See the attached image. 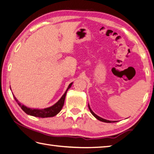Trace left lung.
I'll return each mask as SVG.
<instances>
[{
	"label": "left lung",
	"mask_w": 154,
	"mask_h": 154,
	"mask_svg": "<svg viewBox=\"0 0 154 154\" xmlns=\"http://www.w3.org/2000/svg\"><path fill=\"white\" fill-rule=\"evenodd\" d=\"M88 108H89V109H90V112L92 113V114L97 119V120H98L101 121V122H106V123H112V122H116V121H110V120H106V119H103V118H101V117H100V116H97L96 114H94V112L92 110V109H91L89 104H88Z\"/></svg>",
	"instance_id": "1"
}]
</instances>
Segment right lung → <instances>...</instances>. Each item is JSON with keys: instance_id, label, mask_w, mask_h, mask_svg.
Listing matches in <instances>:
<instances>
[{"instance_id": "right-lung-1", "label": "right lung", "mask_w": 154, "mask_h": 154, "mask_svg": "<svg viewBox=\"0 0 154 154\" xmlns=\"http://www.w3.org/2000/svg\"><path fill=\"white\" fill-rule=\"evenodd\" d=\"M72 84L73 82H72L69 84L68 88L66 90V92L63 94V96L61 97L60 99L58 101L55 103V104L51 106V107L46 108L44 109H36V108H28L26 106L22 104V103L17 99V98H16L14 94L12 95H13V97L14 100H16V102H17L18 104L19 105V106L21 108V109H23L26 114H29L30 116H34V117H38V118L53 117L54 116L57 115L58 113L61 111V109L64 106V100L66 98V95L67 91L69 88H70V87L72 86Z\"/></svg>"}]
</instances>
